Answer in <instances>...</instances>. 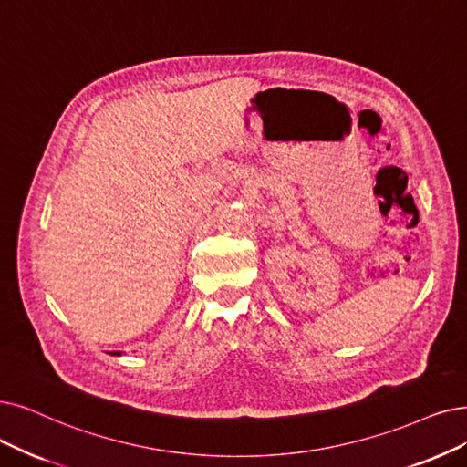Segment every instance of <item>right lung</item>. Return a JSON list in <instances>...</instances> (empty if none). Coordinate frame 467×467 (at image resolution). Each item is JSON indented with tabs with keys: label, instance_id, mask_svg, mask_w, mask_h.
<instances>
[{
	"label": "right lung",
	"instance_id": "1",
	"mask_svg": "<svg viewBox=\"0 0 467 467\" xmlns=\"http://www.w3.org/2000/svg\"><path fill=\"white\" fill-rule=\"evenodd\" d=\"M113 354H119V357H120V352H113Z\"/></svg>",
	"mask_w": 467,
	"mask_h": 467
}]
</instances>
